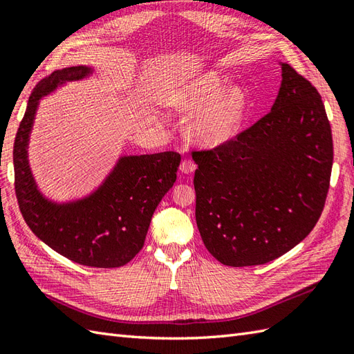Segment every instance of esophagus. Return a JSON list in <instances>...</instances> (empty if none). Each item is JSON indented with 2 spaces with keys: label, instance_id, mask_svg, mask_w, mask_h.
Masks as SVG:
<instances>
[{
  "label": "esophagus",
  "instance_id": "34e87169",
  "mask_svg": "<svg viewBox=\"0 0 354 354\" xmlns=\"http://www.w3.org/2000/svg\"><path fill=\"white\" fill-rule=\"evenodd\" d=\"M194 169H196V164H194L192 160H184L181 165H179V170H181L184 175H190V173L194 171Z\"/></svg>",
  "mask_w": 354,
  "mask_h": 354
}]
</instances>
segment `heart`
Returning <instances> with one entry per match:
<instances>
[{"label":"heart","instance_id":"1","mask_svg":"<svg viewBox=\"0 0 354 354\" xmlns=\"http://www.w3.org/2000/svg\"><path fill=\"white\" fill-rule=\"evenodd\" d=\"M228 86V79L214 70L193 73L176 82L167 94L169 106L178 112L199 111L189 123L190 137L204 147H217L234 140L250 109L242 86Z\"/></svg>","mask_w":354,"mask_h":354}]
</instances>
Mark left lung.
Returning <instances> with one entry per match:
<instances>
[{
    "label": "left lung",
    "mask_w": 354,
    "mask_h": 354,
    "mask_svg": "<svg viewBox=\"0 0 354 354\" xmlns=\"http://www.w3.org/2000/svg\"><path fill=\"white\" fill-rule=\"evenodd\" d=\"M269 114L227 145L194 152L196 223L227 266L263 265L309 236L327 198L332 129L309 80L280 62Z\"/></svg>",
    "instance_id": "1"
}]
</instances>
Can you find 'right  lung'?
Listing matches in <instances>:
<instances>
[{
    "label": "right lung",
    "instance_id": "obj_1",
    "mask_svg": "<svg viewBox=\"0 0 354 354\" xmlns=\"http://www.w3.org/2000/svg\"><path fill=\"white\" fill-rule=\"evenodd\" d=\"M93 71L89 65L68 66L33 89L13 145L15 192L28 228L51 250L84 266L118 268L145 245L155 209L176 181L181 155H120L103 181L85 196L48 198L37 185L28 160L37 108L44 97L68 82L88 79Z\"/></svg>",
    "mask_w": 354,
    "mask_h": 354
}]
</instances>
